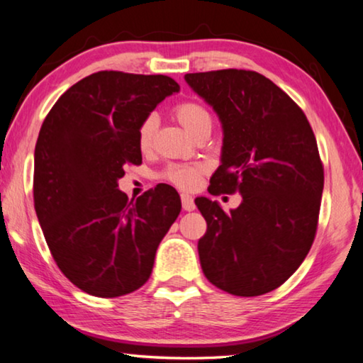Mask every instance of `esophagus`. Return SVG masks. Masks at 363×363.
<instances>
[{
  "instance_id": "esophagus-1",
  "label": "esophagus",
  "mask_w": 363,
  "mask_h": 363,
  "mask_svg": "<svg viewBox=\"0 0 363 363\" xmlns=\"http://www.w3.org/2000/svg\"><path fill=\"white\" fill-rule=\"evenodd\" d=\"M181 201H182L184 211H194V210H195V203H194L192 195L182 194V195H181Z\"/></svg>"
}]
</instances>
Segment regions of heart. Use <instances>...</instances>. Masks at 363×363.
I'll use <instances>...</instances> for the list:
<instances>
[{"mask_svg": "<svg viewBox=\"0 0 363 363\" xmlns=\"http://www.w3.org/2000/svg\"><path fill=\"white\" fill-rule=\"evenodd\" d=\"M173 113L176 120L181 123V126L186 130L190 136H195L196 133L203 128H211V115L208 110L199 102H182L176 106ZM157 131V118L155 116H147V118L140 123L138 131V145L143 152H147L152 147L153 136ZM200 168L195 167H171L167 171V177L174 182L176 186L190 189L195 186L196 179H199Z\"/></svg>", "mask_w": 363, "mask_h": 363, "instance_id": "1", "label": "heart"}]
</instances>
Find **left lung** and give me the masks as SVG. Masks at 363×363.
Returning a JSON list of instances; mask_svg holds the SVG:
<instances>
[{"mask_svg":"<svg viewBox=\"0 0 363 363\" xmlns=\"http://www.w3.org/2000/svg\"><path fill=\"white\" fill-rule=\"evenodd\" d=\"M186 82L223 126L220 164L210 194L242 195L225 213L199 196L208 229L200 264L214 286L235 296H259L296 272L314 242L323 167L306 115L261 73H187Z\"/></svg>","mask_w":363,"mask_h":363,"instance_id":"obj_1","label":"left lung"}]
</instances>
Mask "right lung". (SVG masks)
<instances>
[{
    "mask_svg": "<svg viewBox=\"0 0 363 363\" xmlns=\"http://www.w3.org/2000/svg\"><path fill=\"white\" fill-rule=\"evenodd\" d=\"M179 84L164 75L97 72L54 104L35 147V211L59 269L79 290L116 298L149 280L181 199L158 184L136 200L118 189L140 164L138 131Z\"/></svg>",
    "mask_w": 363,
    "mask_h": 363,
    "instance_id": "add662e5",
    "label": "right lung"
}]
</instances>
